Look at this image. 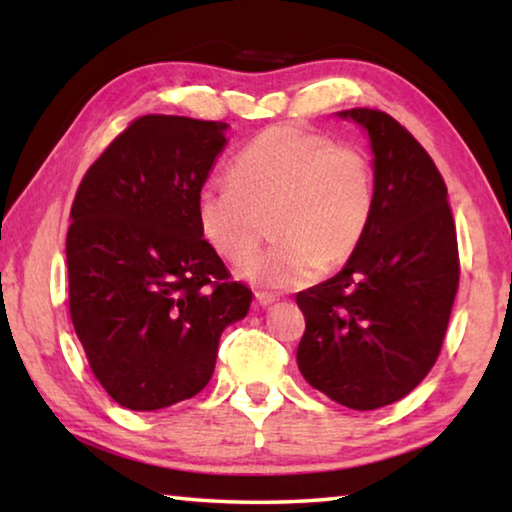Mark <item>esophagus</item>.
Returning a JSON list of instances; mask_svg holds the SVG:
<instances>
[{
	"label": "esophagus",
	"instance_id": "34e87169",
	"mask_svg": "<svg viewBox=\"0 0 512 512\" xmlns=\"http://www.w3.org/2000/svg\"><path fill=\"white\" fill-rule=\"evenodd\" d=\"M255 302H257V307L266 309V307H271L273 302H277V296H273V293H266V291H257L255 293Z\"/></svg>",
	"mask_w": 512,
	"mask_h": 512
}]
</instances>
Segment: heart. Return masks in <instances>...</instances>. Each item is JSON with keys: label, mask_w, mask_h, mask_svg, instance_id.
I'll return each mask as SVG.
<instances>
[{"label": "heart", "mask_w": 512, "mask_h": 512, "mask_svg": "<svg viewBox=\"0 0 512 512\" xmlns=\"http://www.w3.org/2000/svg\"><path fill=\"white\" fill-rule=\"evenodd\" d=\"M230 183H207L196 196L203 239L239 262L261 238L263 219L278 241L239 266L241 280L266 289H298L359 248L375 207L366 155L334 146L298 126H271L241 149Z\"/></svg>", "instance_id": "1"}]
</instances>
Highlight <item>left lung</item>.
Returning <instances> with one entry per match:
<instances>
[{
  "label": "left lung",
  "instance_id": "obj_1",
  "mask_svg": "<svg viewBox=\"0 0 512 512\" xmlns=\"http://www.w3.org/2000/svg\"><path fill=\"white\" fill-rule=\"evenodd\" d=\"M366 131L375 207L339 273L296 296L305 314L298 368L348 409L409 395L443 345L458 289V246L445 180L418 140L386 112H336Z\"/></svg>",
  "mask_w": 512,
  "mask_h": 512
}]
</instances>
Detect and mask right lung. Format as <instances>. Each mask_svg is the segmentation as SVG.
<instances>
[{
	"label": "right lung",
	"instance_id": "1",
	"mask_svg": "<svg viewBox=\"0 0 512 512\" xmlns=\"http://www.w3.org/2000/svg\"><path fill=\"white\" fill-rule=\"evenodd\" d=\"M228 124L146 115L85 173L67 232L69 314L94 377L131 411L201 393L253 293L196 223Z\"/></svg>",
	"mask_w": 512,
	"mask_h": 512
}]
</instances>
